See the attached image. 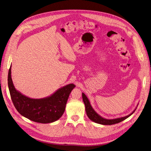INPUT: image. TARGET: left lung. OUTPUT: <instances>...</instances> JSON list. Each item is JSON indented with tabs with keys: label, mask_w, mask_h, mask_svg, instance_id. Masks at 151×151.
I'll return each mask as SVG.
<instances>
[{
	"label": "left lung",
	"mask_w": 151,
	"mask_h": 151,
	"mask_svg": "<svg viewBox=\"0 0 151 151\" xmlns=\"http://www.w3.org/2000/svg\"><path fill=\"white\" fill-rule=\"evenodd\" d=\"M82 96H83V100L84 101V103L85 104L86 112L87 115L88 117V118L90 120H92V122H93L96 123L103 124V125H112V124H116V123L123 122V120L126 119V118H127L130 115L133 114V113L135 111V110L138 105V104H137V106L136 107V108L134 109V110L131 114H130L129 115H128L127 116H125L123 117L117 118H114V119H106V118L102 117L101 116H100L98 114H97L95 112V110L93 109L91 104H90V103L89 101L88 98L84 93H82Z\"/></svg>",
	"instance_id": "1"
}]
</instances>
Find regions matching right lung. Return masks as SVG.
<instances>
[{
	"mask_svg": "<svg viewBox=\"0 0 151 151\" xmlns=\"http://www.w3.org/2000/svg\"><path fill=\"white\" fill-rule=\"evenodd\" d=\"M12 66L8 76V85L13 103L23 116L39 123H53L62 116L70 93L76 87L69 84L59 88L53 94L40 99L29 98L16 89L12 78Z\"/></svg>",
	"mask_w": 151,
	"mask_h": 151,
	"instance_id": "right-lung-1",
	"label": "right lung"
}]
</instances>
